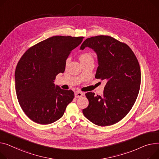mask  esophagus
<instances>
[{
	"instance_id": "34e87169",
	"label": "esophagus",
	"mask_w": 159,
	"mask_h": 159,
	"mask_svg": "<svg viewBox=\"0 0 159 159\" xmlns=\"http://www.w3.org/2000/svg\"><path fill=\"white\" fill-rule=\"evenodd\" d=\"M84 94V93H82V92H80V91H76V92L75 93V97L76 98H79V97H82Z\"/></svg>"
}]
</instances>
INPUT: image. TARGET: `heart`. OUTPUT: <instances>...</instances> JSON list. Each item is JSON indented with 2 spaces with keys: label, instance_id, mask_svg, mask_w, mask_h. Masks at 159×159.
<instances>
[{
  "label": "heart",
  "instance_id": "heart-1",
  "mask_svg": "<svg viewBox=\"0 0 159 159\" xmlns=\"http://www.w3.org/2000/svg\"><path fill=\"white\" fill-rule=\"evenodd\" d=\"M79 59L80 61V62H83V61H87V60H89V59H93V56L91 55V54H90V53H84V54L80 55V56L79 57ZM70 59H68L66 60V65H68V63L70 62Z\"/></svg>",
  "mask_w": 159,
  "mask_h": 159
}]
</instances>
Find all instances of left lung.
I'll return each instance as SVG.
<instances>
[{
  "label": "left lung",
  "mask_w": 159,
  "mask_h": 159,
  "mask_svg": "<svg viewBox=\"0 0 159 159\" xmlns=\"http://www.w3.org/2000/svg\"><path fill=\"white\" fill-rule=\"evenodd\" d=\"M88 47L96 53L98 66L95 78L105 82L102 96L88 92L85 117L94 124L109 126L121 120L131 110L141 85L139 64L131 48L108 36L89 38L80 47Z\"/></svg>",
  "instance_id": "1"
}]
</instances>
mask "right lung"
<instances>
[{
	"instance_id": "right-lung-1",
	"label": "right lung",
	"mask_w": 159,
	"mask_h": 159,
	"mask_svg": "<svg viewBox=\"0 0 159 159\" xmlns=\"http://www.w3.org/2000/svg\"><path fill=\"white\" fill-rule=\"evenodd\" d=\"M84 37L57 36L41 41L25 52L16 68L15 89L19 104L33 121L47 125L60 119L74 93L55 85L64 73L66 59Z\"/></svg>"
}]
</instances>
